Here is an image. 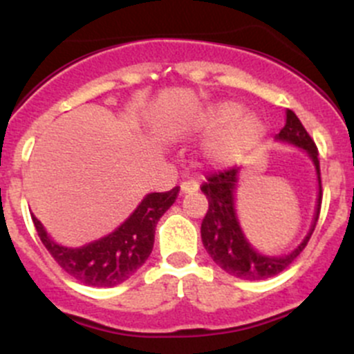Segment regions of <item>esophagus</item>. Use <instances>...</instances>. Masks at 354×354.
Masks as SVG:
<instances>
[{
  "label": "esophagus",
  "mask_w": 354,
  "mask_h": 354,
  "mask_svg": "<svg viewBox=\"0 0 354 354\" xmlns=\"http://www.w3.org/2000/svg\"><path fill=\"white\" fill-rule=\"evenodd\" d=\"M198 190V183L197 181H183L180 185V192L181 194H194V192Z\"/></svg>",
  "instance_id": "1"
}]
</instances>
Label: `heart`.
Returning <instances> with one entry per match:
<instances>
[{"label": "heart", "instance_id": "b5f03b06", "mask_svg": "<svg viewBox=\"0 0 354 354\" xmlns=\"http://www.w3.org/2000/svg\"><path fill=\"white\" fill-rule=\"evenodd\" d=\"M183 130L207 137L200 154L209 166L230 167L252 154L266 137V124L255 114H245L240 102L221 101L192 114Z\"/></svg>", "mask_w": 354, "mask_h": 354}]
</instances>
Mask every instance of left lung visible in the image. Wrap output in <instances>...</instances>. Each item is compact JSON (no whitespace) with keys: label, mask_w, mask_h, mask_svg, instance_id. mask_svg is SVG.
I'll list each match as a JSON object with an SVG mask.
<instances>
[{"label":"left lung","mask_w":354,"mask_h":354,"mask_svg":"<svg viewBox=\"0 0 354 354\" xmlns=\"http://www.w3.org/2000/svg\"><path fill=\"white\" fill-rule=\"evenodd\" d=\"M279 144L291 145L306 152L315 169L317 176V202L313 212L312 224L308 233L301 243L295 250L281 255H267L259 252L248 238L245 236L243 227L238 219L236 210V192L240 183V167L223 171L207 178V183L202 185V192L209 200V210L202 221V243L205 246L210 259L223 270L234 277L245 281H262L277 276L303 252L310 236H312L315 224L319 221L320 203H322V183H320L319 152L315 144L306 133L305 127L291 109H286V123L284 128L274 138Z\"/></svg>","instance_id":"1"}]
</instances>
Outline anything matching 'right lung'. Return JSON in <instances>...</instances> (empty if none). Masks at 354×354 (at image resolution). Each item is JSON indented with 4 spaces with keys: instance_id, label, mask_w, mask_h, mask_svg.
Wrapping results in <instances>:
<instances>
[{
    "instance_id": "1",
    "label": "right lung",
    "mask_w": 354,
    "mask_h": 354,
    "mask_svg": "<svg viewBox=\"0 0 354 354\" xmlns=\"http://www.w3.org/2000/svg\"><path fill=\"white\" fill-rule=\"evenodd\" d=\"M176 195L178 187L164 194H147L113 233L82 246L58 243L37 217L32 216V221L41 241L66 274L87 286L113 288L133 276L149 259L157 221L173 205Z\"/></svg>"
}]
</instances>
